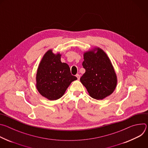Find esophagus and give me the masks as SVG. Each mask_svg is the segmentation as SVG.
<instances>
[{
  "label": "esophagus",
  "instance_id": "obj_1",
  "mask_svg": "<svg viewBox=\"0 0 148 148\" xmlns=\"http://www.w3.org/2000/svg\"><path fill=\"white\" fill-rule=\"evenodd\" d=\"M76 77H77V79H79V78H80V76H79V74H76Z\"/></svg>",
  "mask_w": 148,
  "mask_h": 148
}]
</instances>
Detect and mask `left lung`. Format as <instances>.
I'll return each instance as SVG.
<instances>
[{
  "label": "left lung",
  "instance_id": "1",
  "mask_svg": "<svg viewBox=\"0 0 148 148\" xmlns=\"http://www.w3.org/2000/svg\"><path fill=\"white\" fill-rule=\"evenodd\" d=\"M96 50V53L94 51L84 53L82 66L86 73L80 78V81L92 98L102 99L114 92L117 79L107 54L100 49Z\"/></svg>",
  "mask_w": 148,
  "mask_h": 148
}]
</instances>
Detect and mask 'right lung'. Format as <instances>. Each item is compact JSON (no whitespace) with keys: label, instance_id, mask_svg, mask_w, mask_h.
<instances>
[{"label":"right lung","instance_id":"obj_1","mask_svg":"<svg viewBox=\"0 0 148 148\" xmlns=\"http://www.w3.org/2000/svg\"><path fill=\"white\" fill-rule=\"evenodd\" d=\"M61 55L49 50L38 66L36 75V87L41 95L50 100L61 98L70 84L77 78L71 74L66 63L61 62Z\"/></svg>","mask_w":148,"mask_h":148}]
</instances>
